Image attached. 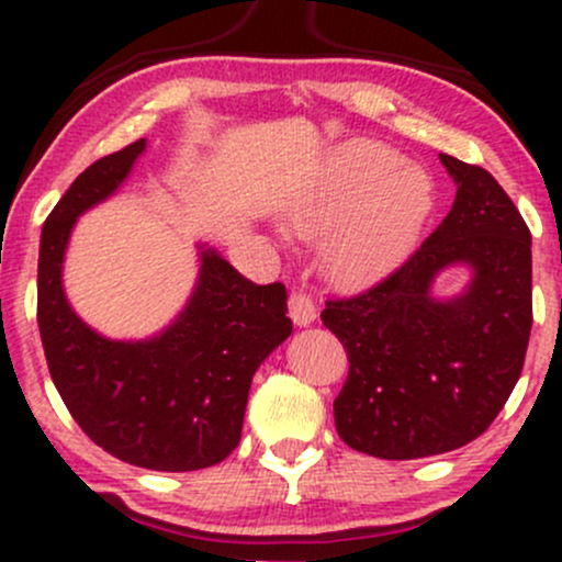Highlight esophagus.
Here are the masks:
<instances>
[{"instance_id":"34e87169","label":"esophagus","mask_w":562,"mask_h":562,"mask_svg":"<svg viewBox=\"0 0 562 562\" xmlns=\"http://www.w3.org/2000/svg\"><path fill=\"white\" fill-rule=\"evenodd\" d=\"M288 308H290V319L301 327L312 325V322L317 319V303H314L312 295L303 293V290H290Z\"/></svg>"}]
</instances>
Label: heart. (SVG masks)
<instances>
[{
  "mask_svg": "<svg viewBox=\"0 0 562 562\" xmlns=\"http://www.w3.org/2000/svg\"><path fill=\"white\" fill-rule=\"evenodd\" d=\"M428 173L380 142H351L330 169L293 198L285 227L301 240L322 243V263L333 280L364 285L391 272L417 243L434 214Z\"/></svg>",
  "mask_w": 562,
  "mask_h": 562,
  "instance_id": "heart-1",
  "label": "heart"
}]
</instances>
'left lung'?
<instances>
[{"mask_svg": "<svg viewBox=\"0 0 562 562\" xmlns=\"http://www.w3.org/2000/svg\"><path fill=\"white\" fill-rule=\"evenodd\" d=\"M454 205L396 272L367 293L327 301L322 322L348 353L335 428L380 460H420L479 438L518 383L531 335V232L481 166L441 153ZM468 266L462 294L429 290Z\"/></svg>", "mask_w": 562, "mask_h": 562, "instance_id": "obj_1", "label": "left lung"}]
</instances>
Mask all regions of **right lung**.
<instances>
[{
    "label": "right lung",
    "instance_id": "right-lung-1",
    "mask_svg": "<svg viewBox=\"0 0 562 562\" xmlns=\"http://www.w3.org/2000/svg\"><path fill=\"white\" fill-rule=\"evenodd\" d=\"M147 142L79 173L42 227L38 333L57 393L97 447L166 473L211 468L240 443L250 380L293 333L282 282L256 285L209 245L179 317L145 340H113L83 322L63 288V259L83 211L119 192Z\"/></svg>",
    "mask_w": 562,
    "mask_h": 562
}]
</instances>
